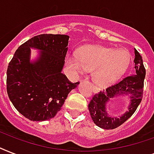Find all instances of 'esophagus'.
Returning a JSON list of instances; mask_svg holds the SVG:
<instances>
[{"label":"esophagus","mask_w":154,"mask_h":154,"mask_svg":"<svg viewBox=\"0 0 154 154\" xmlns=\"http://www.w3.org/2000/svg\"><path fill=\"white\" fill-rule=\"evenodd\" d=\"M93 88H94V91L95 92V93H97V92L98 91V89L97 88L96 86H94V85H93Z\"/></svg>","instance_id":"obj_1"}]
</instances>
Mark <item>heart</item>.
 <instances>
[{
  "label": "heart",
  "mask_w": 154,
  "mask_h": 154,
  "mask_svg": "<svg viewBox=\"0 0 154 154\" xmlns=\"http://www.w3.org/2000/svg\"><path fill=\"white\" fill-rule=\"evenodd\" d=\"M66 65L73 74L94 69V81L99 86H107L121 78L130 64V55L124 49L89 45L83 47L78 56L69 54Z\"/></svg>",
  "instance_id": "heart-1"
}]
</instances>
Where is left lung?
<instances>
[{
  "instance_id": "8db88e82",
  "label": "left lung",
  "mask_w": 154,
  "mask_h": 154,
  "mask_svg": "<svg viewBox=\"0 0 154 154\" xmlns=\"http://www.w3.org/2000/svg\"><path fill=\"white\" fill-rule=\"evenodd\" d=\"M134 53L135 73L124 77L116 84L107 87L105 90L95 94L89 102V110L90 116L94 123L100 128L113 129L120 126L134 114L142 100L146 69L143 65L142 57L136 49H134ZM123 94H131V102L129 111L120 119L109 117L105 108L106 103L115 96Z\"/></svg>"
}]
</instances>
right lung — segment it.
<instances>
[{
  "instance_id": "obj_1",
  "label": "right lung",
  "mask_w": 154,
  "mask_h": 154,
  "mask_svg": "<svg viewBox=\"0 0 154 154\" xmlns=\"http://www.w3.org/2000/svg\"><path fill=\"white\" fill-rule=\"evenodd\" d=\"M69 37L40 34L28 40L8 63L6 88L8 96L20 114L30 121L54 117L79 82L72 83L61 72ZM41 51L39 59L29 61L30 48Z\"/></svg>"
}]
</instances>
